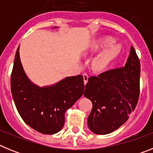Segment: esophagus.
Returning <instances> with one entry per match:
<instances>
[{
	"instance_id": "1",
	"label": "esophagus",
	"mask_w": 153,
	"mask_h": 153,
	"mask_svg": "<svg viewBox=\"0 0 153 153\" xmlns=\"http://www.w3.org/2000/svg\"><path fill=\"white\" fill-rule=\"evenodd\" d=\"M83 82H84V84H86L87 82H88L89 79V75L87 74H83Z\"/></svg>"
}]
</instances>
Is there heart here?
<instances>
[{
	"label": "heart",
	"instance_id": "1",
	"mask_svg": "<svg viewBox=\"0 0 153 153\" xmlns=\"http://www.w3.org/2000/svg\"><path fill=\"white\" fill-rule=\"evenodd\" d=\"M116 40L111 36H103L97 39L90 43L87 47V50L91 53H100L92 62V67L97 72H103L109 67L112 62L116 59L121 51V47L119 45H114ZM110 46V48L109 47ZM108 48V49H106ZM106 49V50L105 49Z\"/></svg>",
	"mask_w": 153,
	"mask_h": 153
}]
</instances>
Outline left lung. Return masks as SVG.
<instances>
[{"label": "left lung", "mask_w": 153, "mask_h": 153, "mask_svg": "<svg viewBox=\"0 0 153 153\" xmlns=\"http://www.w3.org/2000/svg\"><path fill=\"white\" fill-rule=\"evenodd\" d=\"M140 79V59L132 47L124 66L89 77L84 96L93 103L88 117L92 132L106 135L126 122L138 103Z\"/></svg>", "instance_id": "left-lung-1"}]
</instances>
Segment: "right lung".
Masks as SVG:
<instances>
[{"label":"right lung","instance_id":"right-lung-1","mask_svg":"<svg viewBox=\"0 0 153 153\" xmlns=\"http://www.w3.org/2000/svg\"><path fill=\"white\" fill-rule=\"evenodd\" d=\"M84 87L82 75L47 87L33 84L23 70L18 47L10 76L12 97L21 118L36 131L43 134L59 132L64 125L67 109L83 95Z\"/></svg>","mask_w":153,"mask_h":153}]
</instances>
